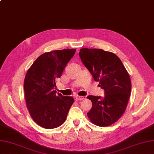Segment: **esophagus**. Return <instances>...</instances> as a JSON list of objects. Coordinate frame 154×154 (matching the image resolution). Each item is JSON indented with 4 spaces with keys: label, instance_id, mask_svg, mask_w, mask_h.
Here are the masks:
<instances>
[{
    "label": "esophagus",
    "instance_id": "1",
    "mask_svg": "<svg viewBox=\"0 0 154 154\" xmlns=\"http://www.w3.org/2000/svg\"><path fill=\"white\" fill-rule=\"evenodd\" d=\"M85 97L84 96H76L75 97V99L76 100H84Z\"/></svg>",
    "mask_w": 154,
    "mask_h": 154
}]
</instances>
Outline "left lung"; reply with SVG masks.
<instances>
[{"instance_id": "obj_1", "label": "left lung", "mask_w": 154, "mask_h": 154, "mask_svg": "<svg viewBox=\"0 0 154 154\" xmlns=\"http://www.w3.org/2000/svg\"><path fill=\"white\" fill-rule=\"evenodd\" d=\"M79 55L105 95L104 98L87 97L92 102L88 118L96 125L109 126L117 122L126 109L131 91L129 74L121 60L112 52L82 48Z\"/></svg>"}]
</instances>
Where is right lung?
<instances>
[{"instance_id":"obj_1","label":"right lung","mask_w":154,"mask_h":154,"mask_svg":"<svg viewBox=\"0 0 154 154\" xmlns=\"http://www.w3.org/2000/svg\"><path fill=\"white\" fill-rule=\"evenodd\" d=\"M76 49L46 52L40 55L29 69L24 80L25 102L31 118L45 129L61 125L74 103V98L57 91L60 78Z\"/></svg>"}]
</instances>
